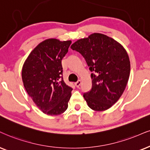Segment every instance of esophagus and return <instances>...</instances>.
I'll return each instance as SVG.
<instances>
[{"instance_id": "obj_1", "label": "esophagus", "mask_w": 150, "mask_h": 150, "mask_svg": "<svg viewBox=\"0 0 150 150\" xmlns=\"http://www.w3.org/2000/svg\"><path fill=\"white\" fill-rule=\"evenodd\" d=\"M81 81L80 80H79L78 81H77V82L75 83V86H76L77 88H79V87L81 86Z\"/></svg>"}]
</instances>
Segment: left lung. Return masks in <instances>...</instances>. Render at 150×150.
Wrapping results in <instances>:
<instances>
[{
	"label": "left lung",
	"mask_w": 150,
	"mask_h": 150,
	"mask_svg": "<svg viewBox=\"0 0 150 150\" xmlns=\"http://www.w3.org/2000/svg\"><path fill=\"white\" fill-rule=\"evenodd\" d=\"M71 49L83 56L92 72V89L83 94L88 106L96 111L110 108L122 95L129 78L130 61L126 50L101 33L77 40Z\"/></svg>",
	"instance_id": "obj_1"
}]
</instances>
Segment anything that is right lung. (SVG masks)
I'll use <instances>...</instances> for the list:
<instances>
[{"label":"right lung","mask_w":150,"mask_h":150,"mask_svg":"<svg viewBox=\"0 0 150 150\" xmlns=\"http://www.w3.org/2000/svg\"><path fill=\"white\" fill-rule=\"evenodd\" d=\"M71 42L48 39L30 53L22 69L25 90L44 113L58 115L67 110L72 88L62 77V60Z\"/></svg>","instance_id":"obj_1"}]
</instances>
